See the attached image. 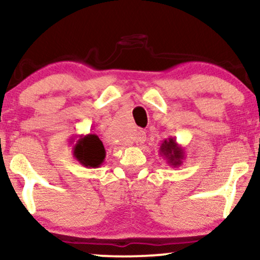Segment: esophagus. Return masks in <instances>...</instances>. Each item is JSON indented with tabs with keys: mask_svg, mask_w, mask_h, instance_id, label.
Masks as SVG:
<instances>
[{
	"mask_svg": "<svg viewBox=\"0 0 260 260\" xmlns=\"http://www.w3.org/2000/svg\"><path fill=\"white\" fill-rule=\"evenodd\" d=\"M136 140L138 141V143H140V144L144 143V141L146 140V133L144 132V131H138Z\"/></svg>",
	"mask_w": 260,
	"mask_h": 260,
	"instance_id": "34e87169",
	"label": "esophagus"
}]
</instances>
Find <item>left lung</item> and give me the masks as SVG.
<instances>
[{"label": "left lung", "instance_id": "1", "mask_svg": "<svg viewBox=\"0 0 260 260\" xmlns=\"http://www.w3.org/2000/svg\"><path fill=\"white\" fill-rule=\"evenodd\" d=\"M159 154L166 159L168 166L173 168H179L185 159V149L177 144L175 138L170 137L160 144Z\"/></svg>", "mask_w": 260, "mask_h": 260}]
</instances>
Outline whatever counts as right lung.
I'll list each match as a JSON object with an SVG mask.
<instances>
[{
  "mask_svg": "<svg viewBox=\"0 0 260 260\" xmlns=\"http://www.w3.org/2000/svg\"><path fill=\"white\" fill-rule=\"evenodd\" d=\"M78 138L73 145V156L81 166L86 168H100L106 159V149L103 143L96 134H86V136H75ZM71 144L74 143L72 138Z\"/></svg>",
  "mask_w": 260,
  "mask_h": 260,
  "instance_id": "right-lung-1",
  "label": "right lung"
}]
</instances>
